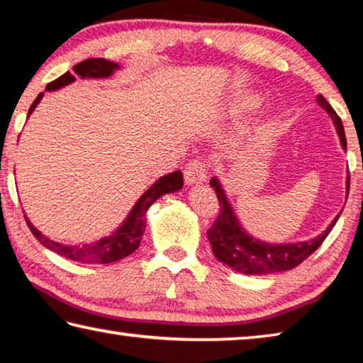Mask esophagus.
<instances>
[{
    "label": "esophagus",
    "mask_w": 363,
    "mask_h": 363,
    "mask_svg": "<svg viewBox=\"0 0 363 363\" xmlns=\"http://www.w3.org/2000/svg\"><path fill=\"white\" fill-rule=\"evenodd\" d=\"M206 174L208 171L205 163H201L200 160H192L184 169V179H186L187 186H196V184L205 182Z\"/></svg>",
    "instance_id": "34e87169"
}]
</instances>
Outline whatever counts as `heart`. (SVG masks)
<instances>
[{"label": "heart", "mask_w": 363, "mask_h": 363, "mask_svg": "<svg viewBox=\"0 0 363 363\" xmlns=\"http://www.w3.org/2000/svg\"><path fill=\"white\" fill-rule=\"evenodd\" d=\"M262 97L259 94H243L235 101L238 108H255L261 104Z\"/></svg>", "instance_id": "1"}]
</instances>
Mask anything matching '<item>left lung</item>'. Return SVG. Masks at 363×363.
I'll list each match as a JSON object with an SVG mask.
<instances>
[{
	"label": "left lung",
	"mask_w": 363,
	"mask_h": 363,
	"mask_svg": "<svg viewBox=\"0 0 363 363\" xmlns=\"http://www.w3.org/2000/svg\"><path fill=\"white\" fill-rule=\"evenodd\" d=\"M317 104L331 116L337 136H340L341 147L346 150L347 143L341 118L336 115L333 107L330 106L322 94L317 96ZM210 186L214 189L219 200V214L206 232L208 240L211 243L214 256L220 262H224L225 266H229L230 269L245 275H267L275 272H285V270H291L299 266L301 262L307 259V257L320 247L331 229L335 227L337 218H340V214H337L327 229L320 235L312 238V240L296 243L261 242L243 229L235 211H233V206L230 205L229 199H227L223 184H220L216 176L211 177ZM346 194H349V171L346 179Z\"/></svg>",
	"instance_id": "8db88e82"
}]
</instances>
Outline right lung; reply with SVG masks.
Masks as SVG:
<instances>
[{
    "mask_svg": "<svg viewBox=\"0 0 363 363\" xmlns=\"http://www.w3.org/2000/svg\"><path fill=\"white\" fill-rule=\"evenodd\" d=\"M116 70H120V65L112 60L107 59H86L83 62L77 64L73 67V72H67L62 77L49 83L46 86L48 93L51 91H57L64 88L67 84H72L77 82V77L82 79L93 78V79H102L112 77ZM45 93H40L36 97L35 102L28 108V116L32 115L35 107L38 106L40 101L43 99ZM27 116V118H28ZM184 186V177L181 171H174V173L164 174L155 181L152 186L145 190V192L139 196V200L134 203L131 211L128 213V216L123 220L121 225L115 232L110 233L107 237H102L99 240L91 242V243H83V245H65L59 243L56 240H51V238L46 237L45 233H41L36 227L32 224L26 216L28 229L32 230L33 235L36 237L43 247L48 250L54 251L60 256L67 257V259L83 262V264H110L115 261H120L123 257L130 256L139 248L140 240H143L145 225H147V218L145 213L152 203L160 199V196L164 194H173L181 190Z\"/></svg>",
    "mask_w": 363,
    "mask_h": 363,
    "instance_id": "right-lung-1",
    "label": "right lung"
}]
</instances>
